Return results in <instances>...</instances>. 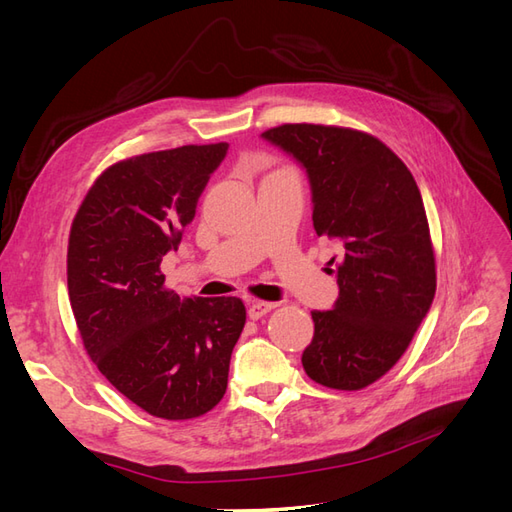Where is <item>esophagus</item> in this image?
I'll use <instances>...</instances> for the list:
<instances>
[{"label": "esophagus", "mask_w": 512, "mask_h": 512, "mask_svg": "<svg viewBox=\"0 0 512 512\" xmlns=\"http://www.w3.org/2000/svg\"><path fill=\"white\" fill-rule=\"evenodd\" d=\"M273 307H275V303H269V301H252L250 305H247V316H250L252 320H258L265 314H269Z\"/></svg>", "instance_id": "esophagus-1"}]
</instances>
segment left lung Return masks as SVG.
I'll list each match as a JSON object with an SVG mask.
<instances>
[{"mask_svg": "<svg viewBox=\"0 0 512 512\" xmlns=\"http://www.w3.org/2000/svg\"><path fill=\"white\" fill-rule=\"evenodd\" d=\"M262 138L305 168L316 235L344 250L333 309L312 312L305 374L329 389H365L408 350L436 294L421 192L408 166L367 132L284 123Z\"/></svg>", "mask_w": 512, "mask_h": 512, "instance_id": "left-lung-1", "label": "left lung"}]
</instances>
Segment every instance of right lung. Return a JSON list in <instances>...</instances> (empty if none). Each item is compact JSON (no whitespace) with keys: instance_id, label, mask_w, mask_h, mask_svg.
<instances>
[{"instance_id":"1","label":"right lung","mask_w":512,"mask_h":512,"mask_svg":"<svg viewBox=\"0 0 512 512\" xmlns=\"http://www.w3.org/2000/svg\"><path fill=\"white\" fill-rule=\"evenodd\" d=\"M226 151L183 145L108 166L70 228L68 294L83 346L121 395L166 421L220 404L245 327L241 299H181L160 269Z\"/></svg>"}]
</instances>
